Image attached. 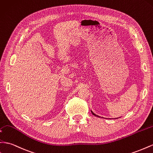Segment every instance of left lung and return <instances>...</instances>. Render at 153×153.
<instances>
[{
  "instance_id": "1",
  "label": "left lung",
  "mask_w": 153,
  "mask_h": 153,
  "mask_svg": "<svg viewBox=\"0 0 153 153\" xmlns=\"http://www.w3.org/2000/svg\"><path fill=\"white\" fill-rule=\"evenodd\" d=\"M91 113H92V114L94 115V116H95V117H99V116H98V115H97V114H94L93 112V111H91Z\"/></svg>"
}]
</instances>
